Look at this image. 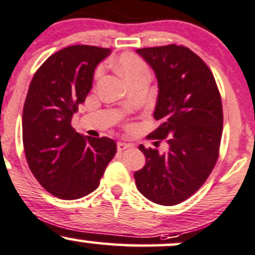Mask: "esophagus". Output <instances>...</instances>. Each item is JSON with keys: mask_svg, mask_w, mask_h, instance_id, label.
<instances>
[{"mask_svg": "<svg viewBox=\"0 0 255 255\" xmlns=\"http://www.w3.org/2000/svg\"><path fill=\"white\" fill-rule=\"evenodd\" d=\"M130 146H132V145H130L129 142L119 141V142H117V151H123V150H126V149H129Z\"/></svg>", "mask_w": 255, "mask_h": 255, "instance_id": "esophagus-1", "label": "esophagus"}]
</instances>
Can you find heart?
<instances>
[{
    "label": "heart",
    "mask_w": 255,
    "mask_h": 255,
    "mask_svg": "<svg viewBox=\"0 0 255 255\" xmlns=\"http://www.w3.org/2000/svg\"><path fill=\"white\" fill-rule=\"evenodd\" d=\"M115 68L122 75L127 83L135 78L149 75V69L145 61L133 53H125L120 55L119 59L115 61Z\"/></svg>",
    "instance_id": "obj_1"
}]
</instances>
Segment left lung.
<instances>
[{
	"label": "left lung",
	"mask_w": 255,
	"mask_h": 255,
	"mask_svg": "<svg viewBox=\"0 0 255 255\" xmlns=\"http://www.w3.org/2000/svg\"><path fill=\"white\" fill-rule=\"evenodd\" d=\"M135 52L157 80L153 119L159 127L149 138L168 144L164 152L139 146L146 162L134 173L135 185L151 202L174 206L194 195L217 163L222 99L211 70L186 47L169 44Z\"/></svg>",
	"instance_id": "1"
}]
</instances>
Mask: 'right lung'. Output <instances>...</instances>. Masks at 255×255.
Returning a JSON list of instances; mask_svg holds the SVG:
<instances>
[{
	"label": "right lung",
	"mask_w": 255,
	"mask_h": 255,
	"mask_svg": "<svg viewBox=\"0 0 255 255\" xmlns=\"http://www.w3.org/2000/svg\"><path fill=\"white\" fill-rule=\"evenodd\" d=\"M111 50L70 46L33 75L23 110V144L32 174L49 194L77 200L97 189L116 153L113 139L75 132L72 116L93 86L94 71Z\"/></svg>",
	"instance_id": "obj_1"
}]
</instances>
